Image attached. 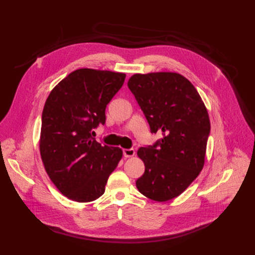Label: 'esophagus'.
<instances>
[{
    "label": "esophagus",
    "instance_id": "esophagus-1",
    "mask_svg": "<svg viewBox=\"0 0 255 255\" xmlns=\"http://www.w3.org/2000/svg\"><path fill=\"white\" fill-rule=\"evenodd\" d=\"M124 155L126 156V157H130V156H134L135 155V150L132 149V148H126V149H124Z\"/></svg>",
    "mask_w": 255,
    "mask_h": 255
}]
</instances>
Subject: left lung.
<instances>
[{"instance_id":"left-lung-1","label":"left lung","mask_w":255,"mask_h":255,"mask_svg":"<svg viewBox=\"0 0 255 255\" xmlns=\"http://www.w3.org/2000/svg\"><path fill=\"white\" fill-rule=\"evenodd\" d=\"M128 86L150 131L163 136L137 151L145 165L137 189L155 201L173 199L202 170L211 131L207 108L192 83L176 72L136 74Z\"/></svg>"}]
</instances>
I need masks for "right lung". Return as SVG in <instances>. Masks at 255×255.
Returning a JSON list of instances; mask_svg holds the SVG:
<instances>
[{"label":"right lung","instance_id":"right-lung-1","mask_svg":"<svg viewBox=\"0 0 255 255\" xmlns=\"http://www.w3.org/2000/svg\"><path fill=\"white\" fill-rule=\"evenodd\" d=\"M125 79L120 72L77 69L46 99L41 117V160L53 184L71 200L100 198L123 157L119 147L103 145L91 132L105 125L106 107Z\"/></svg>","mask_w":255,"mask_h":255}]
</instances>
